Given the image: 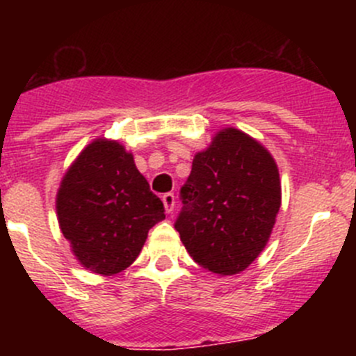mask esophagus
I'll list each match as a JSON object with an SVG mask.
<instances>
[{"mask_svg":"<svg viewBox=\"0 0 356 356\" xmlns=\"http://www.w3.org/2000/svg\"><path fill=\"white\" fill-rule=\"evenodd\" d=\"M161 201H163V207H165V210H167V213H172V211H174V207H175L174 193H165V195L161 196Z\"/></svg>","mask_w":356,"mask_h":356,"instance_id":"esophagus-1","label":"esophagus"}]
</instances>
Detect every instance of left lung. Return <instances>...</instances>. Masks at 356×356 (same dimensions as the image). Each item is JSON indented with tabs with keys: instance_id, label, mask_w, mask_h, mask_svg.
Segmentation results:
<instances>
[{
	"instance_id": "obj_1",
	"label": "left lung",
	"mask_w": 356,
	"mask_h": 356,
	"mask_svg": "<svg viewBox=\"0 0 356 356\" xmlns=\"http://www.w3.org/2000/svg\"><path fill=\"white\" fill-rule=\"evenodd\" d=\"M181 201L174 227L193 260L213 274H238L270 238L281 207L277 165L260 143L225 129L195 156Z\"/></svg>"
}]
</instances>
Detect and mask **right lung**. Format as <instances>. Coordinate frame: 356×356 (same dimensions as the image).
Masks as SVG:
<instances>
[{
    "label": "right lung",
    "instance_id": "right-lung-1",
    "mask_svg": "<svg viewBox=\"0 0 356 356\" xmlns=\"http://www.w3.org/2000/svg\"><path fill=\"white\" fill-rule=\"evenodd\" d=\"M60 229L77 260L111 275L138 258L148 231L165 218L161 200L115 141L98 139L79 155L56 198Z\"/></svg>",
    "mask_w": 356,
    "mask_h": 356
}]
</instances>
